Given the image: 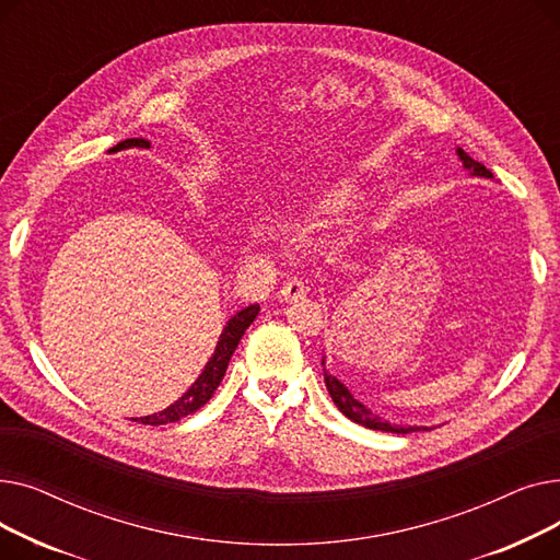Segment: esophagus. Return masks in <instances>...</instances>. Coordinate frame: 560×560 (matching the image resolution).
Here are the masks:
<instances>
[{
	"mask_svg": "<svg viewBox=\"0 0 560 560\" xmlns=\"http://www.w3.org/2000/svg\"><path fill=\"white\" fill-rule=\"evenodd\" d=\"M306 292H308V285L300 279V277H290L283 285H281V292H279V295H281V300H298V298H304L306 295Z\"/></svg>",
	"mask_w": 560,
	"mask_h": 560,
	"instance_id": "34e87169",
	"label": "esophagus"
}]
</instances>
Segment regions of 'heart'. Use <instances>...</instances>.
Listing matches in <instances>:
<instances>
[{
  "instance_id": "obj_1",
  "label": "heart",
  "mask_w": 560,
  "mask_h": 560,
  "mask_svg": "<svg viewBox=\"0 0 560 560\" xmlns=\"http://www.w3.org/2000/svg\"><path fill=\"white\" fill-rule=\"evenodd\" d=\"M357 190L351 188L349 184H338V186H329L325 190L311 192L308 197H304L298 206H300V215L308 222L313 220H322L329 215H342L347 211H351L357 206Z\"/></svg>"
}]
</instances>
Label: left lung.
I'll list each match as a JSON object with an SVG mask.
<instances>
[{
	"mask_svg": "<svg viewBox=\"0 0 560 560\" xmlns=\"http://www.w3.org/2000/svg\"><path fill=\"white\" fill-rule=\"evenodd\" d=\"M458 156H460L463 165H465L469 172L477 174V176H486V179H492V172H490V170H486L479 161L469 159L463 150H458ZM325 384H327V390H329V395H331L334 404L340 408V413H342V416H347L351 422L363 424V427L374 429V431H393V433H410V431H420L418 427H408V429H406V427H393V424L384 422L381 418H376V416L372 413V410H368L359 399L351 397V393L340 384V381H338L336 376H331L329 372H325Z\"/></svg>",
	"mask_w": 560,
	"mask_h": 560,
	"instance_id": "8db88e82",
	"label": "left lung"
}]
</instances>
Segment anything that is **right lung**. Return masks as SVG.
<instances>
[{"label": "right lung", "mask_w": 560, "mask_h": 560, "mask_svg": "<svg viewBox=\"0 0 560 560\" xmlns=\"http://www.w3.org/2000/svg\"><path fill=\"white\" fill-rule=\"evenodd\" d=\"M127 147H144V150H150L152 142L144 140V138H129V140H122L117 142L110 152H120V150H127ZM258 315V304H252L247 308H243L241 313H235L229 322L226 327L220 336V342L215 347V354L211 357V361L206 363L203 372L197 376L195 384L182 395V399H176L172 406H167L165 410H161V413H154V416H144V418H136L133 422H140V424H150V427H159V424H172V422H179L182 418L195 413V410H199L206 401H209L213 397V393L218 390L220 381L226 372V365L233 357L235 347H238L245 329L252 325L254 317Z\"/></svg>", "instance_id": "right-lung-1"}]
</instances>
